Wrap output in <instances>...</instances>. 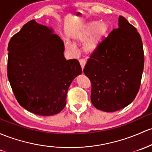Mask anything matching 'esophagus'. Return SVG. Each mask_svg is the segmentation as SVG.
Returning <instances> with one entry per match:
<instances>
[{
    "label": "esophagus",
    "mask_w": 152,
    "mask_h": 152,
    "mask_svg": "<svg viewBox=\"0 0 152 152\" xmlns=\"http://www.w3.org/2000/svg\"><path fill=\"white\" fill-rule=\"evenodd\" d=\"M79 63H80V65H81V68H82V69H84L85 64H86V61H85V60H84V59H80L79 60Z\"/></svg>",
    "instance_id": "esophagus-1"
}]
</instances>
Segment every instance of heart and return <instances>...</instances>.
Here are the masks:
<instances>
[{
	"mask_svg": "<svg viewBox=\"0 0 152 152\" xmlns=\"http://www.w3.org/2000/svg\"><path fill=\"white\" fill-rule=\"evenodd\" d=\"M109 27L104 21H91L83 25L75 33L74 39L81 44H84V50L88 54L94 53L100 45L102 41L107 33ZM66 48L75 53L76 48L73 43L67 41Z\"/></svg>",
	"mask_w": 152,
	"mask_h": 152,
	"instance_id": "1",
	"label": "heart"
}]
</instances>
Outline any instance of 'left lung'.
Wrapping results in <instances>:
<instances>
[{"instance_id":"obj_1","label":"left lung","mask_w":152,"mask_h":152,"mask_svg":"<svg viewBox=\"0 0 152 152\" xmlns=\"http://www.w3.org/2000/svg\"><path fill=\"white\" fill-rule=\"evenodd\" d=\"M84 69L91 84V101L96 109L115 112L134 100L144 66L142 40L123 16L90 55Z\"/></svg>"}]
</instances>
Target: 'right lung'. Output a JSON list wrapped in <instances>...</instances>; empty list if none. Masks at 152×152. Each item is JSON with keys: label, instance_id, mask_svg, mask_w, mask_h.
<instances>
[{"label": "right lung", "instance_id": "obj_1", "mask_svg": "<svg viewBox=\"0 0 152 152\" xmlns=\"http://www.w3.org/2000/svg\"><path fill=\"white\" fill-rule=\"evenodd\" d=\"M8 50V78L20 105L39 115L60 113L70 84L82 72L78 60L66 61L60 37L31 20L11 37Z\"/></svg>", "mask_w": 152, "mask_h": 152}]
</instances>
